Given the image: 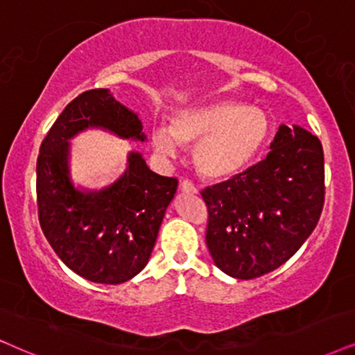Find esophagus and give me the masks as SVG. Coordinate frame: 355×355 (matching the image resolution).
Wrapping results in <instances>:
<instances>
[{"mask_svg":"<svg viewBox=\"0 0 355 355\" xmlns=\"http://www.w3.org/2000/svg\"><path fill=\"white\" fill-rule=\"evenodd\" d=\"M180 191L188 193V195H196V193H198V190H196L195 185H193V183L188 182V180H183L180 183Z\"/></svg>","mask_w":355,"mask_h":355,"instance_id":"esophagus-1","label":"esophagus"}]
</instances>
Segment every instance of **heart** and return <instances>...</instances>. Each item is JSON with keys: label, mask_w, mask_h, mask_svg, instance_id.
Instances as JSON below:
<instances>
[{"label": "heart", "mask_w": 355, "mask_h": 355, "mask_svg": "<svg viewBox=\"0 0 355 355\" xmlns=\"http://www.w3.org/2000/svg\"><path fill=\"white\" fill-rule=\"evenodd\" d=\"M270 131L262 110L219 100L177 111L168 128L152 129L150 146L162 159H175L178 146L195 147L196 170L209 180H227L254 162Z\"/></svg>", "instance_id": "heart-1"}]
</instances>
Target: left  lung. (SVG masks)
I'll return each mask as SVG.
<instances>
[{
	"label": "left lung",
	"mask_w": 355,
	"mask_h": 355,
	"mask_svg": "<svg viewBox=\"0 0 355 355\" xmlns=\"http://www.w3.org/2000/svg\"><path fill=\"white\" fill-rule=\"evenodd\" d=\"M206 245L219 270L250 280L288 260L316 227L324 205L320 139L282 124L267 159L201 193Z\"/></svg>",
	"instance_id": "left-lung-1"
}]
</instances>
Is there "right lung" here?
<instances>
[{
  "instance_id": "right-lung-1",
  "label": "right lung",
  "mask_w": 355,
  "mask_h": 355,
  "mask_svg": "<svg viewBox=\"0 0 355 355\" xmlns=\"http://www.w3.org/2000/svg\"><path fill=\"white\" fill-rule=\"evenodd\" d=\"M87 129L146 142L139 114L107 88L89 89L70 101L40 144L37 206L44 236L70 270L95 284L131 280L149 262L160 224L178 182L147 167L131 150L125 170L95 190L75 185L70 141Z\"/></svg>"
}]
</instances>
